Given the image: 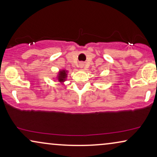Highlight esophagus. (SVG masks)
Wrapping results in <instances>:
<instances>
[{"label": "esophagus", "instance_id": "esophagus-1", "mask_svg": "<svg viewBox=\"0 0 157 157\" xmlns=\"http://www.w3.org/2000/svg\"><path fill=\"white\" fill-rule=\"evenodd\" d=\"M80 67H81V68H83V67H84V64H83V63H81V64H80Z\"/></svg>", "mask_w": 157, "mask_h": 157}]
</instances>
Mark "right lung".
I'll return each mask as SVG.
<instances>
[{"instance_id":"1","label":"right lung","mask_w":157,"mask_h":157,"mask_svg":"<svg viewBox=\"0 0 157 157\" xmlns=\"http://www.w3.org/2000/svg\"><path fill=\"white\" fill-rule=\"evenodd\" d=\"M66 77H67V71L61 70L59 72V74H58V81H59L60 83H63L66 81Z\"/></svg>"}]
</instances>
